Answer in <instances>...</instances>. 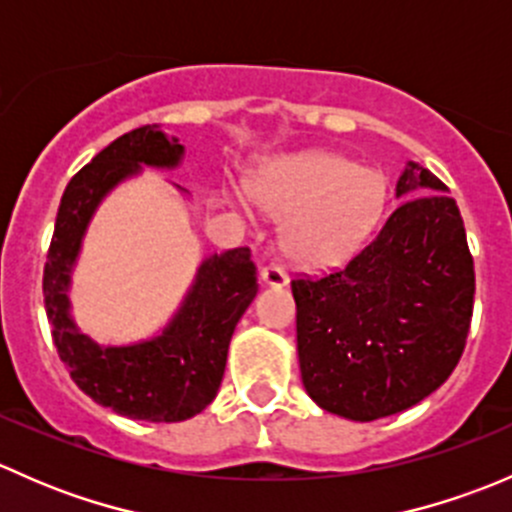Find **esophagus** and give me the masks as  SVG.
I'll return each mask as SVG.
<instances>
[{"instance_id":"34e87169","label":"esophagus","mask_w":512,"mask_h":512,"mask_svg":"<svg viewBox=\"0 0 512 512\" xmlns=\"http://www.w3.org/2000/svg\"><path fill=\"white\" fill-rule=\"evenodd\" d=\"M260 277H262V282H265V285H270V287H287V282H289L287 272L282 270L280 265L262 267Z\"/></svg>"}]
</instances>
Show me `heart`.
I'll use <instances>...</instances> for the list:
<instances>
[{
  "label": "heart",
  "instance_id": "obj_1",
  "mask_svg": "<svg viewBox=\"0 0 512 512\" xmlns=\"http://www.w3.org/2000/svg\"><path fill=\"white\" fill-rule=\"evenodd\" d=\"M252 198L275 218H287L282 250L289 260L322 270L342 265L369 242L384 218L389 183L379 170L337 153H294L257 173Z\"/></svg>",
  "mask_w": 512,
  "mask_h": 512
}]
</instances>
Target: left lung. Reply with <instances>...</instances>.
<instances>
[{
  "label": "left lung",
  "mask_w": 512,
  "mask_h": 512,
  "mask_svg": "<svg viewBox=\"0 0 512 512\" xmlns=\"http://www.w3.org/2000/svg\"><path fill=\"white\" fill-rule=\"evenodd\" d=\"M406 198L379 235L322 280H292L302 384L319 409L376 421L411 409L466 347L476 272L448 188L409 160Z\"/></svg>",
  "instance_id": "obj_1"
}]
</instances>
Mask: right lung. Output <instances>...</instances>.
Masks as SVG:
<instances>
[{"label": "right lung", "mask_w": 512, "mask_h": 512, "mask_svg": "<svg viewBox=\"0 0 512 512\" xmlns=\"http://www.w3.org/2000/svg\"><path fill=\"white\" fill-rule=\"evenodd\" d=\"M185 156L178 138L143 126L103 148L66 185L44 267V307L56 352L86 396L116 414L151 423L193 418L215 399L237 322L257 294L247 247L200 262L178 312L156 337L103 347L71 314V275L101 200L146 168L173 170ZM185 193L180 185H175Z\"/></svg>", "instance_id": "add662e5"}]
</instances>
